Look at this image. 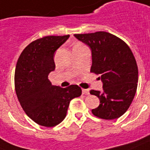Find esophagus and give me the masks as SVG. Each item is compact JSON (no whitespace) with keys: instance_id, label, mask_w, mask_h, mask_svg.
<instances>
[{"instance_id":"34e87169","label":"esophagus","mask_w":150,"mask_h":150,"mask_svg":"<svg viewBox=\"0 0 150 150\" xmlns=\"http://www.w3.org/2000/svg\"><path fill=\"white\" fill-rule=\"evenodd\" d=\"M82 93H83V94L84 95L90 94V91H89V90H86V89H83Z\"/></svg>"}]
</instances>
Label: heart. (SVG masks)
I'll list each match as a JSON object with an SVG mask.
<instances>
[{"label": "heart", "mask_w": 150, "mask_h": 150, "mask_svg": "<svg viewBox=\"0 0 150 150\" xmlns=\"http://www.w3.org/2000/svg\"><path fill=\"white\" fill-rule=\"evenodd\" d=\"M83 47V45H82V44H76V45L74 46V48H75V47Z\"/></svg>", "instance_id": "1"}]
</instances>
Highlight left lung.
Segmentation results:
<instances>
[{"label": "left lung", "instance_id": "8db88e82", "mask_svg": "<svg viewBox=\"0 0 150 150\" xmlns=\"http://www.w3.org/2000/svg\"><path fill=\"white\" fill-rule=\"evenodd\" d=\"M92 53L90 71L100 74L103 91L91 90L100 99L93 114L103 120H114L123 115L133 102L137 89L138 67L134 56L126 43L104 31L74 34Z\"/></svg>", "mask_w": 150, "mask_h": 150}]
</instances>
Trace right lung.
<instances>
[{"mask_svg":"<svg viewBox=\"0 0 150 150\" xmlns=\"http://www.w3.org/2000/svg\"><path fill=\"white\" fill-rule=\"evenodd\" d=\"M70 35L47 36L36 40L17 60L14 82L17 99L30 118L43 127L57 126L66 117L70 100L80 96L81 88L52 85L48 75L55 70L54 54Z\"/></svg>","mask_w":150,"mask_h":150,"instance_id":"right-lung-1","label":"right lung"}]
</instances>
